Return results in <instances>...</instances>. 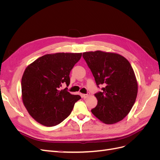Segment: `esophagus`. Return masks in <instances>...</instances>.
<instances>
[{"label": "esophagus", "mask_w": 160, "mask_h": 160, "mask_svg": "<svg viewBox=\"0 0 160 160\" xmlns=\"http://www.w3.org/2000/svg\"><path fill=\"white\" fill-rule=\"evenodd\" d=\"M89 95H90V93H88L87 94H82L81 95H82V97H83V98L84 99H85V98H88V97L89 96Z\"/></svg>", "instance_id": "obj_1"}]
</instances>
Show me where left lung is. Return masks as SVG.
I'll return each instance as SVG.
<instances>
[{"instance_id": "8db88e82", "label": "left lung", "mask_w": 160, "mask_h": 160, "mask_svg": "<svg viewBox=\"0 0 160 160\" xmlns=\"http://www.w3.org/2000/svg\"><path fill=\"white\" fill-rule=\"evenodd\" d=\"M83 57L98 88V105L91 112L106 124L122 120L132 109L138 94V82L129 62L119 54L101 51L85 52Z\"/></svg>"}]
</instances>
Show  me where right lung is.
I'll use <instances>...</instances> for the list:
<instances>
[{"mask_svg":"<svg viewBox=\"0 0 160 160\" xmlns=\"http://www.w3.org/2000/svg\"><path fill=\"white\" fill-rule=\"evenodd\" d=\"M82 53L47 54L28 65L21 81L22 98L28 113L37 122L47 127L61 123L71 114L81 99L72 95L62 83H70L69 74Z\"/></svg>","mask_w":160,"mask_h":160,"instance_id":"obj_1","label":"right lung"}]
</instances>
